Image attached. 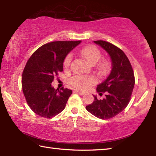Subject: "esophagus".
Wrapping results in <instances>:
<instances>
[{
    "instance_id": "34e87169",
    "label": "esophagus",
    "mask_w": 156,
    "mask_h": 156,
    "mask_svg": "<svg viewBox=\"0 0 156 156\" xmlns=\"http://www.w3.org/2000/svg\"><path fill=\"white\" fill-rule=\"evenodd\" d=\"M75 92H76V93H78V94H80V95H84V92H83V91H80V90H77V89H76L75 90Z\"/></svg>"
}]
</instances>
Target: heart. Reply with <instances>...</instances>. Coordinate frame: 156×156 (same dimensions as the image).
Segmentation results:
<instances>
[{"label":"heart","instance_id":"heart-1","mask_svg":"<svg viewBox=\"0 0 156 156\" xmlns=\"http://www.w3.org/2000/svg\"><path fill=\"white\" fill-rule=\"evenodd\" d=\"M80 55L88 63L90 66H94L100 61L101 58V52L97 47L94 46H89L80 50ZM72 59V55L69 54L67 55L64 60V66L67 67L69 66ZM108 67L107 62H103L100 64L98 69L100 72H105ZM70 83L73 87L78 89L87 90L89 87L95 83V79L90 76H75L71 78Z\"/></svg>","mask_w":156,"mask_h":156}]
</instances>
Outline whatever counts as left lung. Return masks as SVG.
<instances>
[{
	"instance_id": "1",
	"label": "left lung",
	"mask_w": 156,
	"mask_h": 156,
	"mask_svg": "<svg viewBox=\"0 0 156 156\" xmlns=\"http://www.w3.org/2000/svg\"><path fill=\"white\" fill-rule=\"evenodd\" d=\"M110 56L111 71L108 77L97 87L99 94L106 92V98L94 101L86 106L90 114L101 119H107L119 114L128 105L134 89V74L129 59L122 50L105 41H94Z\"/></svg>"
}]
</instances>
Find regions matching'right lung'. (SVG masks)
<instances>
[{
	"mask_svg": "<svg viewBox=\"0 0 156 156\" xmlns=\"http://www.w3.org/2000/svg\"><path fill=\"white\" fill-rule=\"evenodd\" d=\"M81 41H53L37 50L22 73V90L27 102L40 117L52 118L63 111L72 90L52 86L54 77L63 71L66 56Z\"/></svg>",
	"mask_w": 156,
	"mask_h": 156,
	"instance_id": "obj_1",
	"label": "right lung"
}]
</instances>
